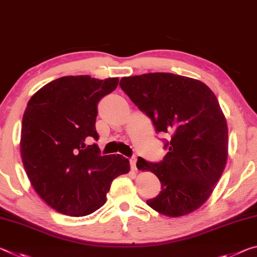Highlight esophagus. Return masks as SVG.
<instances>
[{
  "label": "esophagus",
  "mask_w": 257,
  "mask_h": 257,
  "mask_svg": "<svg viewBox=\"0 0 257 257\" xmlns=\"http://www.w3.org/2000/svg\"><path fill=\"white\" fill-rule=\"evenodd\" d=\"M130 164H131V168H132V171L137 172V171H138V168H137V158L134 157V158H131V159H130Z\"/></svg>",
  "instance_id": "34e87169"
}]
</instances>
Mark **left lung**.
Returning <instances> with one entry per match:
<instances>
[{
  "mask_svg": "<svg viewBox=\"0 0 257 257\" xmlns=\"http://www.w3.org/2000/svg\"><path fill=\"white\" fill-rule=\"evenodd\" d=\"M119 85L156 131L171 137L162 162L138 158V170L151 172L162 183V191L147 205L168 217L198 209L228 158V124L215 94L198 79L171 73L123 77Z\"/></svg>",
  "mask_w": 257,
  "mask_h": 257,
  "instance_id": "8db88e82",
  "label": "left lung"
}]
</instances>
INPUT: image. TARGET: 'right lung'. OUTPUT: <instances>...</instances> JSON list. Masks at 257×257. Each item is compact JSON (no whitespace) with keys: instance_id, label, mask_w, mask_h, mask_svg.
<instances>
[{"instance_id":"1","label":"right lung","mask_w":257,"mask_h":257,"mask_svg":"<svg viewBox=\"0 0 257 257\" xmlns=\"http://www.w3.org/2000/svg\"><path fill=\"white\" fill-rule=\"evenodd\" d=\"M118 78L64 76L34 94L25 110L20 154L33 188L50 207L85 216L107 200L112 180L130 172L120 155L101 156L96 145L98 102L116 89Z\"/></svg>"}]
</instances>
